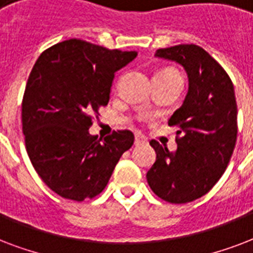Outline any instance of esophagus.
Listing matches in <instances>:
<instances>
[{
    "label": "esophagus",
    "instance_id": "1",
    "mask_svg": "<svg viewBox=\"0 0 253 253\" xmlns=\"http://www.w3.org/2000/svg\"><path fill=\"white\" fill-rule=\"evenodd\" d=\"M146 142V138H145L144 136H141V134H138L137 133L136 137H134V145H142Z\"/></svg>",
    "mask_w": 253,
    "mask_h": 253
}]
</instances>
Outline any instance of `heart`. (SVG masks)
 I'll use <instances>...</instances> for the list:
<instances>
[{"mask_svg": "<svg viewBox=\"0 0 253 253\" xmlns=\"http://www.w3.org/2000/svg\"><path fill=\"white\" fill-rule=\"evenodd\" d=\"M164 71H171V72H175V71H173V70H164Z\"/></svg>", "mask_w": 253, "mask_h": 253, "instance_id": "1", "label": "heart"}]
</instances>
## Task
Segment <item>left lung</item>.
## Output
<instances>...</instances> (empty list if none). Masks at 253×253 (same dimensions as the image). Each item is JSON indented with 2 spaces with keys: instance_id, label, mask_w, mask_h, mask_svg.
Segmentation results:
<instances>
[{
  "instance_id": "8db88e82",
  "label": "left lung",
  "mask_w": 253,
  "mask_h": 253,
  "mask_svg": "<svg viewBox=\"0 0 253 253\" xmlns=\"http://www.w3.org/2000/svg\"><path fill=\"white\" fill-rule=\"evenodd\" d=\"M156 56L185 68L189 91L169 119L178 126L177 150L156 140V162L146 173L153 193L169 203H187L210 191L228 166L238 136L234 84L224 68L197 44L160 48Z\"/></svg>"
}]
</instances>
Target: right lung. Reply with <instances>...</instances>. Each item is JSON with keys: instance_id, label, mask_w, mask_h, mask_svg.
I'll list each match as a JSON object with an SVG mask.
<instances>
[{"instance_id": "add662e5", "label": "right lung", "mask_w": 253, "mask_h": 253, "mask_svg": "<svg viewBox=\"0 0 253 253\" xmlns=\"http://www.w3.org/2000/svg\"><path fill=\"white\" fill-rule=\"evenodd\" d=\"M136 51L109 50L68 39L41 54L27 79L22 130L35 171L60 197L83 202L99 195L124 152L130 130H117L99 142L88 129L109 101L116 71Z\"/></svg>"}]
</instances>
